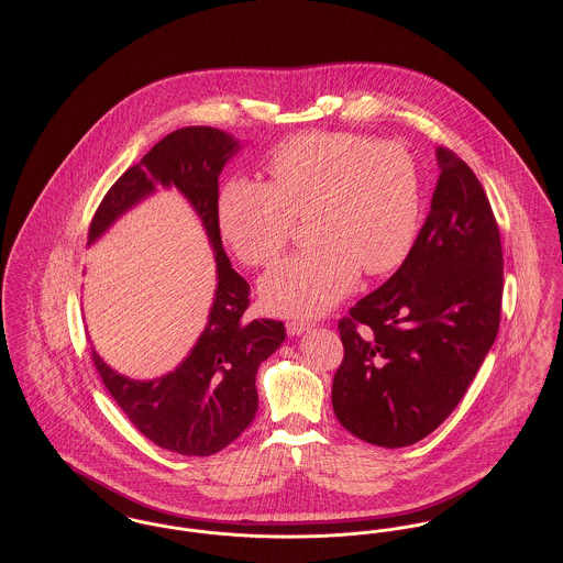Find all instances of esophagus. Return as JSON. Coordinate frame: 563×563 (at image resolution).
<instances>
[{
    "label": "esophagus",
    "mask_w": 563,
    "mask_h": 563,
    "mask_svg": "<svg viewBox=\"0 0 563 563\" xmlns=\"http://www.w3.org/2000/svg\"><path fill=\"white\" fill-rule=\"evenodd\" d=\"M310 329V322H303V321H289L287 322V333L289 335H294V338H297V335H301V333H306Z\"/></svg>",
    "instance_id": "esophagus-1"
}]
</instances>
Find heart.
<instances>
[{
  "label": "heart",
  "mask_w": 563,
  "mask_h": 563,
  "mask_svg": "<svg viewBox=\"0 0 563 563\" xmlns=\"http://www.w3.org/2000/svg\"><path fill=\"white\" fill-rule=\"evenodd\" d=\"M269 184L234 179L217 200L223 241L251 268H268L287 249L295 217L312 214L308 241L262 280L266 308L295 319L329 312L369 276L399 268L420 223L416 162L397 143L365 134H295L269 152Z\"/></svg>",
  "instance_id": "obj_1"
}]
</instances>
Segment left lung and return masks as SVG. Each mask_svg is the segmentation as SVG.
Instances as JSON below:
<instances>
[{
	"mask_svg": "<svg viewBox=\"0 0 563 563\" xmlns=\"http://www.w3.org/2000/svg\"><path fill=\"white\" fill-rule=\"evenodd\" d=\"M434 154L439 181L409 255L338 324L333 411L379 448L411 445L454 411L500 324L503 246L489 200L466 162L441 145Z\"/></svg>",
	"mask_w": 563,
	"mask_h": 563,
	"instance_id": "1",
	"label": "left lung"
}]
</instances>
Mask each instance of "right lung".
<instances>
[{
    "label": "right lung",
    "mask_w": 563,
    "mask_h": 563,
    "mask_svg": "<svg viewBox=\"0 0 563 563\" xmlns=\"http://www.w3.org/2000/svg\"><path fill=\"white\" fill-rule=\"evenodd\" d=\"M239 150V139L213 126L166 134L109 188L88 230L92 244L156 189L175 188L198 214L213 249L217 287L209 321L173 372L133 379L113 372L92 349L97 372L134 429L175 454H217L241 437L257 413V367L287 338L280 321L244 317L249 283L232 268L221 244L219 175Z\"/></svg>",
    "instance_id": "obj_1"
}]
</instances>
